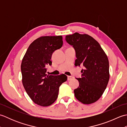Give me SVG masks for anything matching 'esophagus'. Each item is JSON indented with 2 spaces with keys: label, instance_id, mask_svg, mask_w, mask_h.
Masks as SVG:
<instances>
[{
  "label": "esophagus",
  "instance_id": "obj_1",
  "mask_svg": "<svg viewBox=\"0 0 127 127\" xmlns=\"http://www.w3.org/2000/svg\"><path fill=\"white\" fill-rule=\"evenodd\" d=\"M74 77L72 76H68V80L70 81V80H71L72 79H73Z\"/></svg>",
  "mask_w": 127,
  "mask_h": 127
}]
</instances>
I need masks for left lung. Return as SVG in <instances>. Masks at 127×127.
<instances>
[{
    "mask_svg": "<svg viewBox=\"0 0 127 127\" xmlns=\"http://www.w3.org/2000/svg\"><path fill=\"white\" fill-rule=\"evenodd\" d=\"M76 52L75 66L83 65L81 78H76L79 86L74 90L78 100L90 104L100 98L109 82L108 58L98 41L87 34L75 33L65 36Z\"/></svg>",
    "mask_w": 127,
    "mask_h": 127,
    "instance_id": "obj_1",
    "label": "left lung"
}]
</instances>
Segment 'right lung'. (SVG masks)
I'll return each instance as SVG.
<instances>
[{
    "label": "right lung",
    "instance_id": "add662e5",
    "mask_svg": "<svg viewBox=\"0 0 127 127\" xmlns=\"http://www.w3.org/2000/svg\"><path fill=\"white\" fill-rule=\"evenodd\" d=\"M62 36H45L35 40L24 56L21 69L22 83L35 103L41 106L52 104L58 98L59 88L67 80L64 74H47L46 66L52 65V53L63 45Z\"/></svg>",
    "mask_w": 127,
    "mask_h": 127
}]
</instances>
